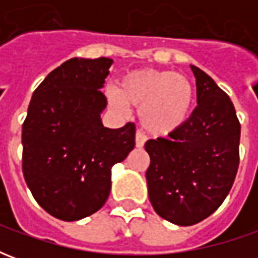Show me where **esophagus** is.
I'll list each match as a JSON object with an SVG mask.
<instances>
[{"mask_svg": "<svg viewBox=\"0 0 258 258\" xmlns=\"http://www.w3.org/2000/svg\"><path fill=\"white\" fill-rule=\"evenodd\" d=\"M145 141L146 135L142 131H137V134H135V145H137V148H142L145 145Z\"/></svg>", "mask_w": 258, "mask_h": 258, "instance_id": "obj_1", "label": "esophagus"}]
</instances>
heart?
<instances>
[{
    "mask_svg": "<svg viewBox=\"0 0 258 258\" xmlns=\"http://www.w3.org/2000/svg\"><path fill=\"white\" fill-rule=\"evenodd\" d=\"M109 103L125 112V102L140 106L142 125L155 135H166L181 127L194 105V87L184 76L167 70H133L120 81V90L106 91Z\"/></svg>",
    "mask_w": 258,
    "mask_h": 258,
    "instance_id": "obj_1",
    "label": "heart"
}]
</instances>
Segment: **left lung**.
<instances>
[{
	"mask_svg": "<svg viewBox=\"0 0 258 258\" xmlns=\"http://www.w3.org/2000/svg\"><path fill=\"white\" fill-rule=\"evenodd\" d=\"M190 69L198 106L168 138L145 144L149 200L162 218L182 227L207 218L227 198L238 173L240 141L229 96L203 70Z\"/></svg>",
	"mask_w": 258,
	"mask_h": 258,
	"instance_id": "left-lung-1",
	"label": "left lung"
}]
</instances>
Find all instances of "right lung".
I'll return each mask as SVG.
<instances>
[{
    "label": "right lung",
    "mask_w": 258,
    "mask_h": 258,
    "mask_svg": "<svg viewBox=\"0 0 258 258\" xmlns=\"http://www.w3.org/2000/svg\"><path fill=\"white\" fill-rule=\"evenodd\" d=\"M113 60H66L31 96L22 127L26 184L44 210L63 221L94 214L110 194V171L135 146V124L107 128L101 88Z\"/></svg>",
    "instance_id": "1"
}]
</instances>
